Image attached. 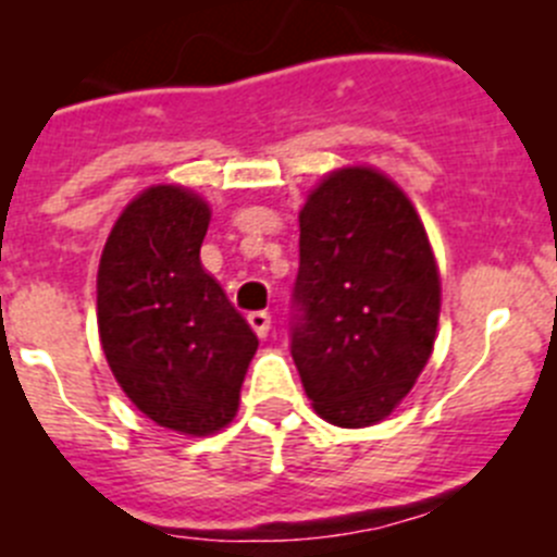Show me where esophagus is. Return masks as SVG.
Listing matches in <instances>:
<instances>
[{"label":"esophagus","instance_id":"34e87169","mask_svg":"<svg viewBox=\"0 0 557 557\" xmlns=\"http://www.w3.org/2000/svg\"><path fill=\"white\" fill-rule=\"evenodd\" d=\"M248 325H251L253 329V334L257 336H268V331H270V314L268 312H251L248 314Z\"/></svg>","mask_w":557,"mask_h":557}]
</instances>
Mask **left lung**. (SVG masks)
<instances>
[{
  "label": "left lung",
  "mask_w": 557,
  "mask_h": 557,
  "mask_svg": "<svg viewBox=\"0 0 557 557\" xmlns=\"http://www.w3.org/2000/svg\"><path fill=\"white\" fill-rule=\"evenodd\" d=\"M293 359L331 425L386 420L436 339L442 284L425 226L375 168H339L300 209Z\"/></svg>",
  "instance_id": "8db88e82"
}]
</instances>
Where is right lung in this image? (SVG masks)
Segmentation results:
<instances>
[{
  "mask_svg": "<svg viewBox=\"0 0 557 557\" xmlns=\"http://www.w3.org/2000/svg\"><path fill=\"white\" fill-rule=\"evenodd\" d=\"M209 203L187 187L143 190L112 226L96 306L107 364L157 425L207 436L234 420L257 334L201 264Z\"/></svg>",
  "mask_w": 557,
  "mask_h": 557,
  "instance_id": "obj_1",
  "label": "right lung"
}]
</instances>
